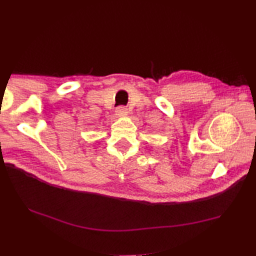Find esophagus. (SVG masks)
I'll list each match as a JSON object with an SVG mask.
<instances>
[{
	"label": "esophagus",
	"mask_w": 256,
	"mask_h": 256,
	"mask_svg": "<svg viewBox=\"0 0 256 256\" xmlns=\"http://www.w3.org/2000/svg\"><path fill=\"white\" fill-rule=\"evenodd\" d=\"M126 113H128V110H126V108H124V106H118L116 110V114L118 116H126Z\"/></svg>",
	"instance_id": "34e87169"
}]
</instances>
